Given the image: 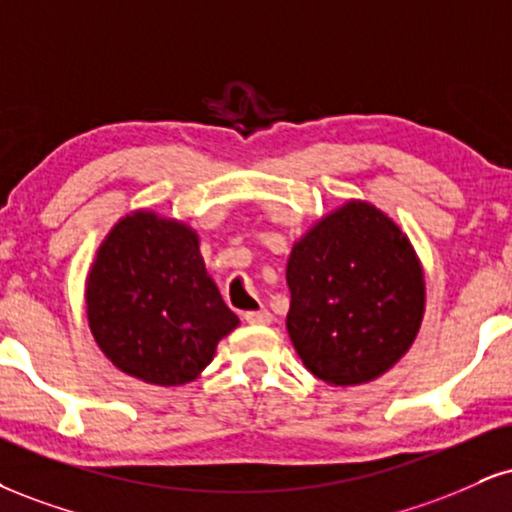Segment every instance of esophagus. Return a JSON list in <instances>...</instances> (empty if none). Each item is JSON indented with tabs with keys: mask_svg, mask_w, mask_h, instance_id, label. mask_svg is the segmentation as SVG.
<instances>
[{
	"mask_svg": "<svg viewBox=\"0 0 512 512\" xmlns=\"http://www.w3.org/2000/svg\"><path fill=\"white\" fill-rule=\"evenodd\" d=\"M243 319L252 326H267V324H272L274 317L269 310H252V312H245Z\"/></svg>",
	"mask_w": 512,
	"mask_h": 512,
	"instance_id": "34e87169",
	"label": "esophagus"
}]
</instances>
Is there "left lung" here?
I'll return each instance as SVG.
<instances>
[{"mask_svg":"<svg viewBox=\"0 0 512 512\" xmlns=\"http://www.w3.org/2000/svg\"><path fill=\"white\" fill-rule=\"evenodd\" d=\"M286 329L329 386L379 379L420 334L427 283L410 238L377 205L346 200L293 243Z\"/></svg>","mask_w":512,"mask_h":512,"instance_id":"1","label":"left lung"}]
</instances>
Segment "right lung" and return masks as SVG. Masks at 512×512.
<instances>
[{
  "instance_id": "obj_1",
  "label": "right lung",
  "mask_w": 512,
  "mask_h": 512,
  "mask_svg": "<svg viewBox=\"0 0 512 512\" xmlns=\"http://www.w3.org/2000/svg\"><path fill=\"white\" fill-rule=\"evenodd\" d=\"M92 338L116 369L155 386L205 372L240 324L186 221L133 209L109 229L85 279Z\"/></svg>"
}]
</instances>
